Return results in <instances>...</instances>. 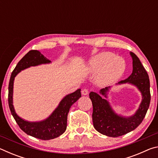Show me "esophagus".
<instances>
[{"instance_id":"1","label":"esophagus","mask_w":158,"mask_h":158,"mask_svg":"<svg viewBox=\"0 0 158 158\" xmlns=\"http://www.w3.org/2000/svg\"><path fill=\"white\" fill-rule=\"evenodd\" d=\"M81 94L83 95H87L89 94V90H88L87 89H84L81 90Z\"/></svg>"}]
</instances>
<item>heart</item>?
<instances>
[{"mask_svg": "<svg viewBox=\"0 0 158 158\" xmlns=\"http://www.w3.org/2000/svg\"><path fill=\"white\" fill-rule=\"evenodd\" d=\"M126 68L125 60L111 52H101L90 60L88 70L96 74V81L102 86L113 84L123 74Z\"/></svg>", "mask_w": 158, "mask_h": 158, "instance_id": "1", "label": "heart"}]
</instances>
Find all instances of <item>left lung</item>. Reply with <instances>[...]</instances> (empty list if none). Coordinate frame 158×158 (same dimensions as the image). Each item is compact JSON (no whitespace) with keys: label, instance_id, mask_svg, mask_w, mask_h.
Returning a JSON list of instances; mask_svg holds the SVG:
<instances>
[{"label":"left lung","instance_id":"left-lung-1","mask_svg":"<svg viewBox=\"0 0 158 158\" xmlns=\"http://www.w3.org/2000/svg\"><path fill=\"white\" fill-rule=\"evenodd\" d=\"M130 56L132 58V73L128 78L117 84L127 83L135 85L141 92L142 100L135 114L128 117L117 114L109 101L102 98L101 94L107 98L110 86L101 89L100 94L95 92H90L89 94L93 104V126L98 132L108 137H118L136 129L142 122L150 105L151 93L148 74L137 56L132 52H130Z\"/></svg>","mask_w":158,"mask_h":158}]
</instances>
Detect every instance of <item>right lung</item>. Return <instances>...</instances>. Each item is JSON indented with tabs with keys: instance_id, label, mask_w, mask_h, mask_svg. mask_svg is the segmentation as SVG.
Instances as JSON below:
<instances>
[{
	"instance_id": "obj_1",
	"label": "right lung",
	"mask_w": 158,
	"mask_h": 158,
	"mask_svg": "<svg viewBox=\"0 0 158 158\" xmlns=\"http://www.w3.org/2000/svg\"><path fill=\"white\" fill-rule=\"evenodd\" d=\"M51 60L44 57L37 50H31L20 60L10 77L8 87V104L11 114L19 126L27 135L42 140H49L59 137L67 128V118L71 106L81 97V89L67 95L60 102L52 114L45 120L38 122H29L21 118L15 112L13 106V85L15 77L21 70L41 64L50 63Z\"/></svg>"
}]
</instances>
